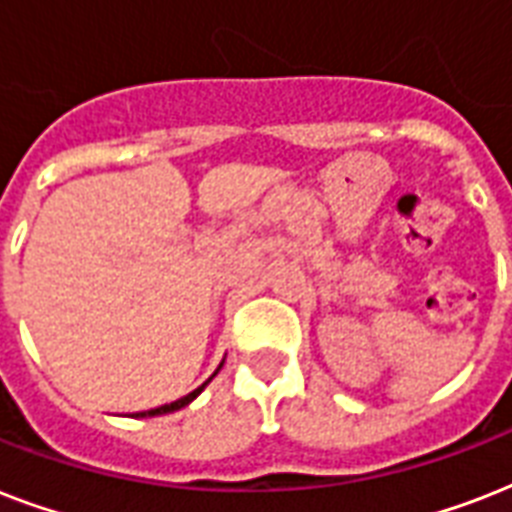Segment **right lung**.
<instances>
[{"instance_id":"1","label":"right lung","mask_w":512,"mask_h":512,"mask_svg":"<svg viewBox=\"0 0 512 512\" xmlns=\"http://www.w3.org/2000/svg\"><path fill=\"white\" fill-rule=\"evenodd\" d=\"M220 366H223V364H220ZM215 374H217V372H215ZM215 374H212V377H215ZM212 377H209V380H212ZM209 380L204 382V385H199V388H196V390H191V393H188V396L177 398V401H172V404H164V406H156V409H148V412H138V414H135V417H156V414H170V412H177V409H183V406L191 404L193 398L199 396L201 390L207 388Z\"/></svg>"}]
</instances>
